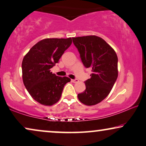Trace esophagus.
Returning <instances> with one entry per match:
<instances>
[{"label":"esophagus","mask_w":146,"mask_h":146,"mask_svg":"<svg viewBox=\"0 0 146 146\" xmlns=\"http://www.w3.org/2000/svg\"><path fill=\"white\" fill-rule=\"evenodd\" d=\"M71 81L73 83H77V82H79V80H78V79H71Z\"/></svg>","instance_id":"obj_1"}]
</instances>
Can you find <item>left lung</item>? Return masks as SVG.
Returning a JSON list of instances; mask_svg holds the SVG:
<instances>
[{
    "label": "left lung",
    "mask_w": 146,
    "mask_h": 146,
    "mask_svg": "<svg viewBox=\"0 0 146 146\" xmlns=\"http://www.w3.org/2000/svg\"><path fill=\"white\" fill-rule=\"evenodd\" d=\"M82 63L91 68V78L85 81L86 89L78 99L86 106L100 103L110 94L118 75L117 56L111 46L96 35L73 37Z\"/></svg>",
    "instance_id": "1"
}]
</instances>
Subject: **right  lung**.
<instances>
[{"label":"right lung","mask_w":146,"mask_h":146,"mask_svg":"<svg viewBox=\"0 0 146 146\" xmlns=\"http://www.w3.org/2000/svg\"><path fill=\"white\" fill-rule=\"evenodd\" d=\"M72 43L71 38H44L35 44L23 58V80L31 96L43 106H53L61 98L67 77H59L50 69Z\"/></svg>","instance_id":"add662e5"}]
</instances>
